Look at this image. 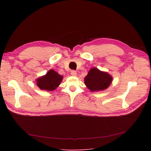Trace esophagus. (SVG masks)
Listing matches in <instances>:
<instances>
[{
	"label": "esophagus",
	"instance_id": "esophagus-1",
	"mask_svg": "<svg viewBox=\"0 0 151 151\" xmlns=\"http://www.w3.org/2000/svg\"><path fill=\"white\" fill-rule=\"evenodd\" d=\"M71 75H72L73 76H76L77 75L76 71H75V70H71Z\"/></svg>",
	"mask_w": 151,
	"mask_h": 151
}]
</instances>
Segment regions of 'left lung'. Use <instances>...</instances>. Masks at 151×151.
<instances>
[{
	"label": "left lung",
	"mask_w": 151,
	"mask_h": 151,
	"mask_svg": "<svg viewBox=\"0 0 151 151\" xmlns=\"http://www.w3.org/2000/svg\"><path fill=\"white\" fill-rule=\"evenodd\" d=\"M112 81L111 76L97 68H91L84 78L86 86L92 92L106 89Z\"/></svg>",
	"instance_id": "obj_1"
}]
</instances>
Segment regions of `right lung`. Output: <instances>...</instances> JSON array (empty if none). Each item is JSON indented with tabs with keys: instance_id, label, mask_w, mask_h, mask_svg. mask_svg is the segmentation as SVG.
<instances>
[{
	"instance_id": "right-lung-1",
	"label": "right lung",
	"mask_w": 151,
	"mask_h": 151,
	"mask_svg": "<svg viewBox=\"0 0 151 151\" xmlns=\"http://www.w3.org/2000/svg\"><path fill=\"white\" fill-rule=\"evenodd\" d=\"M63 76L54 70H49L46 74L37 79V85L38 88L45 91H52L60 85Z\"/></svg>"
}]
</instances>
